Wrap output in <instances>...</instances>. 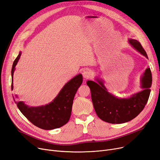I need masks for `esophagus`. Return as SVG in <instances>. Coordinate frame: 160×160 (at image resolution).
<instances>
[{"mask_svg": "<svg viewBox=\"0 0 160 160\" xmlns=\"http://www.w3.org/2000/svg\"><path fill=\"white\" fill-rule=\"evenodd\" d=\"M82 75H83V77L84 79H88L91 78V76H92V71L91 70L87 69L85 70L83 72H82Z\"/></svg>", "mask_w": 160, "mask_h": 160, "instance_id": "obj_1", "label": "esophagus"}]
</instances>
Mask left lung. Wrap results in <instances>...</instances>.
I'll return each instance as SVG.
<instances>
[{"mask_svg": "<svg viewBox=\"0 0 160 160\" xmlns=\"http://www.w3.org/2000/svg\"><path fill=\"white\" fill-rule=\"evenodd\" d=\"M128 42L142 55H148L139 41L129 39ZM87 82L91 90V96L94 109L102 121L112 124H121L131 121L143 110L148 100L152 77L150 68H147L141 78L142 90L128 98H119L108 92L102 80L96 79Z\"/></svg>", "mask_w": 160, "mask_h": 160, "instance_id": "left-lung-1", "label": "left lung"}]
</instances>
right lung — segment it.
<instances>
[{
    "label": "right lung",
    "instance_id": "add662e5",
    "mask_svg": "<svg viewBox=\"0 0 160 160\" xmlns=\"http://www.w3.org/2000/svg\"><path fill=\"white\" fill-rule=\"evenodd\" d=\"M21 54L20 52L13 62L11 71L12 81L15 67ZM82 79L81 74L76 75L63 86L57 96L49 104L39 107H29L24 102H16L17 107L29 121L40 128L52 130L60 128L70 119L74 98L82 83ZM11 88L13 89V82H12Z\"/></svg>",
    "mask_w": 160,
    "mask_h": 160
}]
</instances>
